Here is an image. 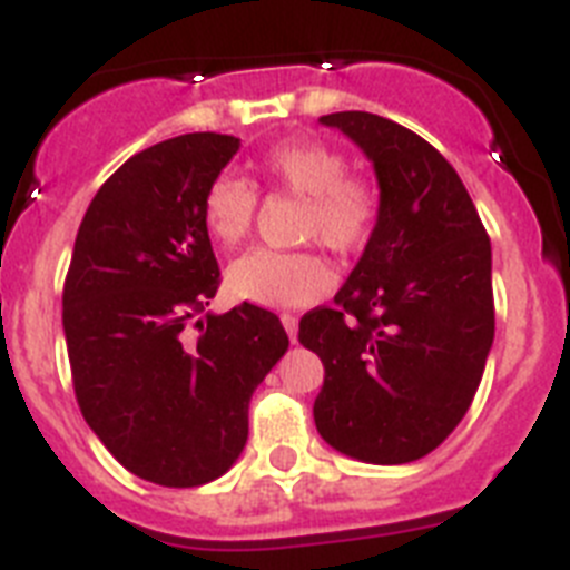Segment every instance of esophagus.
<instances>
[{
	"mask_svg": "<svg viewBox=\"0 0 570 570\" xmlns=\"http://www.w3.org/2000/svg\"><path fill=\"white\" fill-rule=\"evenodd\" d=\"M282 325H285V331H288L291 342H296V331H299V322H296L294 314H282Z\"/></svg>",
	"mask_w": 570,
	"mask_h": 570,
	"instance_id": "esophagus-1",
	"label": "esophagus"
}]
</instances>
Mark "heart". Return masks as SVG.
Masks as SVG:
<instances>
[{
  "label": "heart",
  "instance_id": "obj_1",
  "mask_svg": "<svg viewBox=\"0 0 570 570\" xmlns=\"http://www.w3.org/2000/svg\"><path fill=\"white\" fill-rule=\"evenodd\" d=\"M268 185L305 199V239H320L334 254L362 248L380 219V194L365 179L347 176L345 156L316 139H282L256 159ZM256 216V190L234 174L216 176L203 199V219L219 245L234 248ZM331 274L314 254L256 248L228 268V294L259 308H299L328 294Z\"/></svg>",
  "mask_w": 570,
  "mask_h": 570
}]
</instances>
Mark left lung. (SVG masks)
<instances>
[{"mask_svg": "<svg viewBox=\"0 0 570 570\" xmlns=\"http://www.w3.org/2000/svg\"><path fill=\"white\" fill-rule=\"evenodd\" d=\"M371 159L380 219L334 308L299 320L325 365L316 431L340 454L402 465L445 440L493 345L491 239L445 156L365 110L320 116Z\"/></svg>", "mask_w": 570, "mask_h": 570, "instance_id": "1", "label": "left lung"}]
</instances>
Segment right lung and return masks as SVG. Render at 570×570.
I'll list each match as a JSON object with an SVG mask.
<instances>
[{"instance_id":"add662e5","label":"right lung","mask_w":570,"mask_h":570,"mask_svg":"<svg viewBox=\"0 0 570 570\" xmlns=\"http://www.w3.org/2000/svg\"><path fill=\"white\" fill-rule=\"evenodd\" d=\"M239 150L183 134L130 156L79 225L62 294L85 422L130 473L165 488L223 476L248 442V402L288 351L279 316L219 288L205 190Z\"/></svg>"}]
</instances>
